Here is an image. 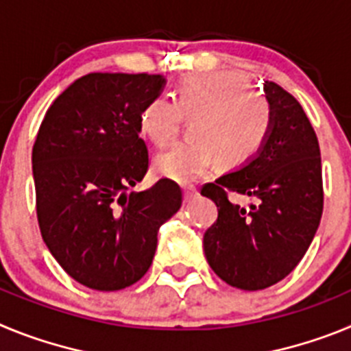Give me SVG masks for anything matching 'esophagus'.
Returning <instances> with one entry per match:
<instances>
[{
	"mask_svg": "<svg viewBox=\"0 0 351 351\" xmlns=\"http://www.w3.org/2000/svg\"><path fill=\"white\" fill-rule=\"evenodd\" d=\"M197 197V188L195 186H184V200L190 202L191 198Z\"/></svg>",
	"mask_w": 351,
	"mask_h": 351,
	"instance_id": "34e87169",
	"label": "esophagus"
}]
</instances>
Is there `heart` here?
<instances>
[{
  "mask_svg": "<svg viewBox=\"0 0 351 351\" xmlns=\"http://www.w3.org/2000/svg\"><path fill=\"white\" fill-rule=\"evenodd\" d=\"M182 117L193 119L191 142L173 145L154 158L160 178L190 184L207 173L213 161L221 169L246 165L265 147L274 125L269 100L246 77L210 71L184 77L176 100L156 96L141 114V132L156 147L178 137Z\"/></svg>",
  "mask_w": 351,
  "mask_h": 351,
  "instance_id": "obj_1",
  "label": "heart"
}]
</instances>
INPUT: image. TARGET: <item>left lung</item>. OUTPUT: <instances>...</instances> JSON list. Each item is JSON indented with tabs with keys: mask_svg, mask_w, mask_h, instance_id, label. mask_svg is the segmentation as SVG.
Segmentation results:
<instances>
[{
	"mask_svg": "<svg viewBox=\"0 0 351 351\" xmlns=\"http://www.w3.org/2000/svg\"><path fill=\"white\" fill-rule=\"evenodd\" d=\"M263 91L274 112L271 137L250 163L202 188L218 207L204 234L210 269L230 287L263 290L287 278L306 255L324 210L318 138L299 101L276 82ZM257 198L250 210L228 191Z\"/></svg>",
	"mask_w": 351,
	"mask_h": 351,
	"instance_id": "1",
	"label": "left lung"
}]
</instances>
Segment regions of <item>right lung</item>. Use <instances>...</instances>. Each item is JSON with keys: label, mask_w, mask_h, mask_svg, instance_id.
I'll list each match as a JSON object with an SVG mask.
<instances>
[{"label": "right lung", "mask_w": 351, "mask_h": 351, "mask_svg": "<svg viewBox=\"0 0 351 351\" xmlns=\"http://www.w3.org/2000/svg\"><path fill=\"white\" fill-rule=\"evenodd\" d=\"M163 75L88 73L49 107L33 145L43 243L68 276L100 291L137 283L154 258L160 226L178 213V182L144 179L149 154L141 114Z\"/></svg>", "instance_id": "right-lung-1"}]
</instances>
